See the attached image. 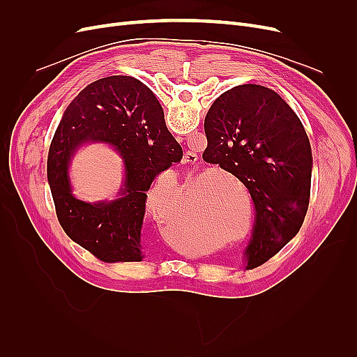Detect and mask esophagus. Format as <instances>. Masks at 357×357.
Returning <instances> with one entry per match:
<instances>
[{"label": "esophagus", "instance_id": "obj_1", "mask_svg": "<svg viewBox=\"0 0 357 357\" xmlns=\"http://www.w3.org/2000/svg\"><path fill=\"white\" fill-rule=\"evenodd\" d=\"M198 160V155L195 152H186L185 156H183V164H195V162Z\"/></svg>", "mask_w": 357, "mask_h": 357}]
</instances>
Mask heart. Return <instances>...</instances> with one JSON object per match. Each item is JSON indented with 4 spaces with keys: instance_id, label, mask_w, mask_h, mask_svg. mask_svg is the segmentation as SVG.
Here are the masks:
<instances>
[{
    "instance_id": "heart-1",
    "label": "heart",
    "mask_w": 357,
    "mask_h": 357,
    "mask_svg": "<svg viewBox=\"0 0 357 357\" xmlns=\"http://www.w3.org/2000/svg\"><path fill=\"white\" fill-rule=\"evenodd\" d=\"M229 178L222 174H214L204 177L195 186V193L199 194V198L193 204L192 210L185 215L181 220L180 231L189 238L201 240V241H211L218 238L220 234V226L223 222V205L226 202V195H228V188L225 181ZM160 197V190L156 188L149 195L147 208L156 219L164 220L167 215L156 208V204Z\"/></svg>"
}]
</instances>
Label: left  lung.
Listing matches in <instances>:
<instances>
[{"label":"left lung","instance_id":"8db88e82","mask_svg":"<svg viewBox=\"0 0 357 357\" xmlns=\"http://www.w3.org/2000/svg\"><path fill=\"white\" fill-rule=\"evenodd\" d=\"M205 162L219 164L250 192L252 238L245 269L261 266L304 223L311 189V146L299 117L273 89L240 84L213 102L204 121Z\"/></svg>","mask_w":357,"mask_h":357}]
</instances>
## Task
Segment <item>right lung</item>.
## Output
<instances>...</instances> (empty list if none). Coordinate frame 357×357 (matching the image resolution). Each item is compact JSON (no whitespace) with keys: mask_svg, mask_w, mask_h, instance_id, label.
<instances>
[{"mask_svg":"<svg viewBox=\"0 0 357 357\" xmlns=\"http://www.w3.org/2000/svg\"><path fill=\"white\" fill-rule=\"evenodd\" d=\"M88 142L110 144L124 159L123 188L112 202L86 203L73 197L68 167ZM181 158L164 110L144 83L110 75L86 86L67 107L49 150L47 178L62 229L102 262H142L146 192Z\"/></svg>","mask_w":357,"mask_h":357,"instance_id":"obj_1","label":"right lung"}]
</instances>
